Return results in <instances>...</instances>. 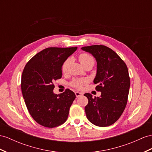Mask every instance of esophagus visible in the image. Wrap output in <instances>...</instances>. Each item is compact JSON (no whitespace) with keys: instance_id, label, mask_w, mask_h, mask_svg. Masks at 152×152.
I'll use <instances>...</instances> for the list:
<instances>
[{"instance_id":"34e87169","label":"esophagus","mask_w":152,"mask_h":152,"mask_svg":"<svg viewBox=\"0 0 152 152\" xmlns=\"http://www.w3.org/2000/svg\"><path fill=\"white\" fill-rule=\"evenodd\" d=\"M75 94H76V96L77 97V98H79V97H81L83 95L82 92H76Z\"/></svg>"}]
</instances>
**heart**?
Listing matches in <instances>:
<instances>
[{
  "label": "heart",
  "instance_id": "heart-1",
  "mask_svg": "<svg viewBox=\"0 0 152 152\" xmlns=\"http://www.w3.org/2000/svg\"><path fill=\"white\" fill-rule=\"evenodd\" d=\"M78 59L79 61L80 62V64L83 65L87 64H94V60L93 57L90 55V54H88L87 53H82L78 57ZM69 60H65L63 65H62V71L64 72L67 71V67H68V65L69 64ZM87 83V80H85V79H75L72 81V85L75 88H80L82 87L83 85H84L85 83Z\"/></svg>",
  "mask_w": 152,
  "mask_h": 152
}]
</instances>
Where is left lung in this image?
I'll use <instances>...</instances> for the list:
<instances>
[{
    "mask_svg": "<svg viewBox=\"0 0 152 152\" xmlns=\"http://www.w3.org/2000/svg\"><path fill=\"white\" fill-rule=\"evenodd\" d=\"M81 49L95 58L96 75L94 83L96 90L102 92L100 97L89 93L85 113L89 121L94 125L105 127L112 125L122 115L126 107L130 85L127 66L115 52L107 46L94 45Z\"/></svg>",
    "mask_w": 152,
    "mask_h": 152,
    "instance_id": "obj_1",
    "label": "left lung"
}]
</instances>
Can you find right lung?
<instances>
[{
  "mask_svg": "<svg viewBox=\"0 0 152 152\" xmlns=\"http://www.w3.org/2000/svg\"><path fill=\"white\" fill-rule=\"evenodd\" d=\"M77 48H46L25 66L21 80L22 95L30 115L42 126L56 127L68 118L76 95L69 89L60 94H54L53 82L61 78L62 65Z\"/></svg>",
  "mask_w": 152,
  "mask_h": 152,
  "instance_id": "1",
  "label": "right lung"
}]
</instances>
